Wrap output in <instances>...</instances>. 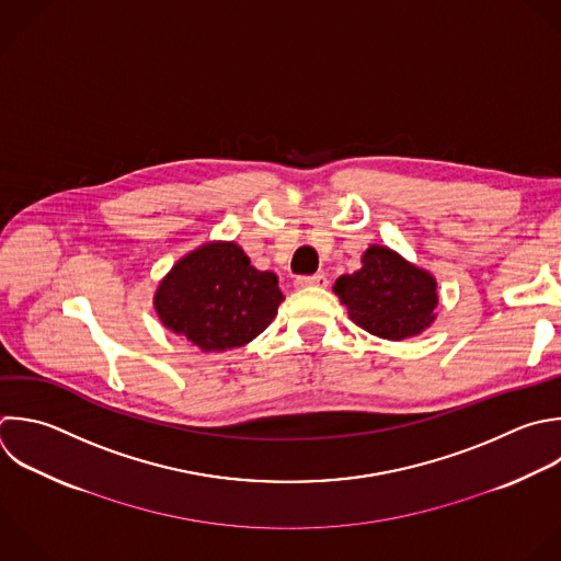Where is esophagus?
Instances as JSON below:
<instances>
[{
	"label": "esophagus",
	"mask_w": 561,
	"mask_h": 561,
	"mask_svg": "<svg viewBox=\"0 0 561 561\" xmlns=\"http://www.w3.org/2000/svg\"><path fill=\"white\" fill-rule=\"evenodd\" d=\"M329 280L324 274H313V276H300L296 278V287L298 289H307V287H327Z\"/></svg>",
	"instance_id": "34e87169"
}]
</instances>
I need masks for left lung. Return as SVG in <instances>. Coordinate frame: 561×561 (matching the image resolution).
Instances as JSON below:
<instances>
[{
    "label": "left lung",
    "mask_w": 561,
    "mask_h": 561,
    "mask_svg": "<svg viewBox=\"0 0 561 561\" xmlns=\"http://www.w3.org/2000/svg\"><path fill=\"white\" fill-rule=\"evenodd\" d=\"M333 291L357 327L383 340L414 337L436 320V278L386 245H370L362 267L340 276Z\"/></svg>",
    "instance_id": "8db88e82"
}]
</instances>
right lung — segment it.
I'll use <instances>...</instances> for the list:
<instances>
[{
  "instance_id": "add662e5",
  "label": "right lung",
  "mask_w": 561,
  "mask_h": 561,
  "mask_svg": "<svg viewBox=\"0 0 561 561\" xmlns=\"http://www.w3.org/2000/svg\"><path fill=\"white\" fill-rule=\"evenodd\" d=\"M285 300L274 272H261L234 241H208L182 256L158 283L160 322L204 353L261 335Z\"/></svg>"
}]
</instances>
